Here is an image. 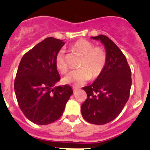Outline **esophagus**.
I'll return each mask as SVG.
<instances>
[{
	"mask_svg": "<svg viewBox=\"0 0 150 150\" xmlns=\"http://www.w3.org/2000/svg\"><path fill=\"white\" fill-rule=\"evenodd\" d=\"M73 89H74V91L75 92V91H76L77 90H79V88H76V87H75V86H73Z\"/></svg>",
	"mask_w": 150,
	"mask_h": 150,
	"instance_id": "obj_1",
	"label": "esophagus"
}]
</instances>
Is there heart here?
<instances>
[{
    "label": "heart",
    "instance_id": "heart-1",
    "mask_svg": "<svg viewBox=\"0 0 150 150\" xmlns=\"http://www.w3.org/2000/svg\"><path fill=\"white\" fill-rule=\"evenodd\" d=\"M71 49L83 55V59L79 65L80 68L68 73L64 77V82L67 84L79 86L88 81L91 77L92 79L98 77L104 71L107 62V55L104 49L100 46H94L93 43L84 39L79 40L73 43ZM55 66L62 74L67 71L63 50L57 54Z\"/></svg>",
    "mask_w": 150,
    "mask_h": 150
}]
</instances>
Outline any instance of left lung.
<instances>
[{"label":"left lung","mask_w":150,"mask_h":150,"mask_svg":"<svg viewBox=\"0 0 150 150\" xmlns=\"http://www.w3.org/2000/svg\"><path fill=\"white\" fill-rule=\"evenodd\" d=\"M104 46L107 62L93 83L83 87L87 98L81 105L83 119L95 125H104L116 119L129 98L132 71L122 52L105 35L91 37Z\"/></svg>","instance_id":"1"}]
</instances>
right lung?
Returning a JSON list of instances; mask_svg holds the SVG:
<instances>
[{"label": "right lung", "instance_id": "right-lung-1", "mask_svg": "<svg viewBox=\"0 0 150 150\" xmlns=\"http://www.w3.org/2000/svg\"><path fill=\"white\" fill-rule=\"evenodd\" d=\"M63 40L48 38L21 59L14 83L21 110L30 122L45 125L59 120L73 94L70 86H58L60 76L55 66Z\"/></svg>", "mask_w": 150, "mask_h": 150}]
</instances>
